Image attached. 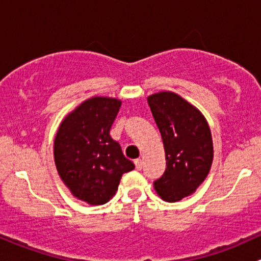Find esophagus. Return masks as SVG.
Segmentation results:
<instances>
[{
	"mask_svg": "<svg viewBox=\"0 0 261 261\" xmlns=\"http://www.w3.org/2000/svg\"><path fill=\"white\" fill-rule=\"evenodd\" d=\"M135 166H136V169H138V170H141V167H142V160H141V159H136Z\"/></svg>",
	"mask_w": 261,
	"mask_h": 261,
	"instance_id": "1",
	"label": "esophagus"
}]
</instances>
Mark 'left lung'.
Wrapping results in <instances>:
<instances>
[{
	"instance_id": "obj_1",
	"label": "left lung",
	"mask_w": 261,
	"mask_h": 261,
	"mask_svg": "<svg viewBox=\"0 0 261 261\" xmlns=\"http://www.w3.org/2000/svg\"><path fill=\"white\" fill-rule=\"evenodd\" d=\"M147 102L163 138L167 165L153 188L165 201H179L195 193L210 171L214 147L209 123L199 109L175 92L152 94Z\"/></svg>"
}]
</instances>
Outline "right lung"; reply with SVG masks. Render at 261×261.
Returning <instances> with one entry per match:
<instances>
[{
  "label": "right lung",
  "instance_id": "add662e5",
  "mask_svg": "<svg viewBox=\"0 0 261 261\" xmlns=\"http://www.w3.org/2000/svg\"><path fill=\"white\" fill-rule=\"evenodd\" d=\"M121 108L114 97L94 96L67 114L54 141L57 172L73 196L102 205L116 194L122 174L135 169L110 128Z\"/></svg>",
  "mask_w": 261,
  "mask_h": 261
}]
</instances>
